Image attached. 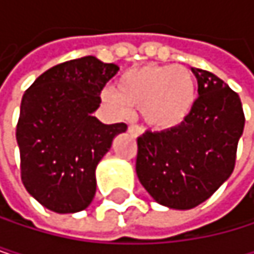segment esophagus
I'll return each mask as SVG.
<instances>
[{"instance_id":"34e87169","label":"esophagus","mask_w":254,"mask_h":254,"mask_svg":"<svg viewBox=\"0 0 254 254\" xmlns=\"http://www.w3.org/2000/svg\"><path fill=\"white\" fill-rule=\"evenodd\" d=\"M128 131H129L132 135H135V137H140V135L143 134V129L140 128V126H137V125H129Z\"/></svg>"}]
</instances>
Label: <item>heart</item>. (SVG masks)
Segmentation results:
<instances>
[{
  "instance_id": "heart-1",
  "label": "heart",
  "mask_w": 254,
  "mask_h": 254,
  "mask_svg": "<svg viewBox=\"0 0 254 254\" xmlns=\"http://www.w3.org/2000/svg\"><path fill=\"white\" fill-rule=\"evenodd\" d=\"M196 80L184 66L146 64L125 71L116 88H105L102 100L126 117L140 110L143 122L154 131L166 132L188 120L196 103Z\"/></svg>"
}]
</instances>
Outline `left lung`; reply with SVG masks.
<instances>
[{"label":"left lung","mask_w":254,"mask_h":254,"mask_svg":"<svg viewBox=\"0 0 254 254\" xmlns=\"http://www.w3.org/2000/svg\"><path fill=\"white\" fill-rule=\"evenodd\" d=\"M195 108L178 128L144 132L137 140L135 172L158 204L189 210L210 198L232 175L244 131L239 96L210 71L192 68Z\"/></svg>","instance_id":"8db88e82"}]
</instances>
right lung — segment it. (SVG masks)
Returning <instances> with one entry per match:
<instances>
[{
  "instance_id": "obj_1",
  "label": "right lung",
  "mask_w": 254,
  "mask_h": 254,
  "mask_svg": "<svg viewBox=\"0 0 254 254\" xmlns=\"http://www.w3.org/2000/svg\"><path fill=\"white\" fill-rule=\"evenodd\" d=\"M117 71L116 64L85 56L52 66L24 93L16 126L21 180L45 209L76 213L91 204L97 164L128 129L93 116Z\"/></svg>"
}]
</instances>
